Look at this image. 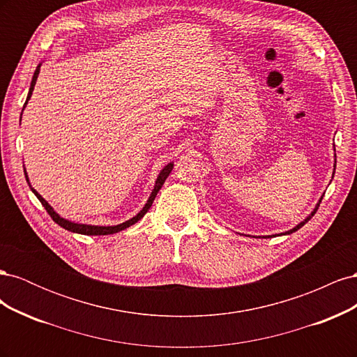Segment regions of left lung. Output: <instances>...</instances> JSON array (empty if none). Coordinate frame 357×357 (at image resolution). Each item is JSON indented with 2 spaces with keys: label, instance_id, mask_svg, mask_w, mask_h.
I'll return each mask as SVG.
<instances>
[{
  "label": "left lung",
  "instance_id": "1",
  "mask_svg": "<svg viewBox=\"0 0 357 357\" xmlns=\"http://www.w3.org/2000/svg\"><path fill=\"white\" fill-rule=\"evenodd\" d=\"M335 150V149H333ZM335 167H337V155H335V164H333V174H335ZM321 199H323V195L320 197V199H319V202L316 204V207H314V210H312L308 215H307V218L304 219V220H302L301 223H298L296 226H295V228H291L290 231H286V232H282V234H280V235H290V234H294V232H296L299 228H302V226H304L311 218H312V215H314L316 214V211H317V208H319V205H320V202H321ZM271 236H277V234L275 235H265L264 236V238H271Z\"/></svg>",
  "mask_w": 357,
  "mask_h": 357
}]
</instances>
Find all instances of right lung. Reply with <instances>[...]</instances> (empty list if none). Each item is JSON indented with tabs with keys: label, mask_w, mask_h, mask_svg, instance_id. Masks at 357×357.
<instances>
[{
	"label": "right lung",
	"mask_w": 357,
	"mask_h": 357,
	"mask_svg": "<svg viewBox=\"0 0 357 357\" xmlns=\"http://www.w3.org/2000/svg\"><path fill=\"white\" fill-rule=\"evenodd\" d=\"M40 67H41V63H38V67H37V68H36V71H34V75H32L31 86H29V92H28V96H26V101H25L24 109H25L26 104H28V101H29V98H31L32 91H34V86H36V82H37V79H38V74H40ZM22 112H24V110H22ZM20 119H22V114H20ZM172 167H174V162H169V164H167L164 168L160 169L159 176H158V178H156V181H155L153 190H152V193H150V197H149V199H147L146 205H144V207H143L142 210L138 211V214H135L134 218H131V219L126 220V222H123V223L113 225V226L86 225V223H77V222H71V220H68V219H63V218H61V215H59L55 210H53L52 205H50L45 198H43L34 188L31 186V183H29V178H28V174H26V169H25V168H24V172H25V178H26V181H28V185H29V188H31L32 193H34V195L38 198V201L41 202L43 207H45V208H46V211L50 214V218L53 219V222H56V223L61 226V228L67 229V231H70V232L82 234V235H110V234L121 232V231H123V229L129 228V226L135 225L138 220H142V219L144 218V214L149 211V208H150V207H152V204H153V201H155V198H156V195H158V192L160 190L162 185H164L165 180H167V177L169 176V172L172 171Z\"/></svg>",
	"instance_id": "add662e5"
}]
</instances>
